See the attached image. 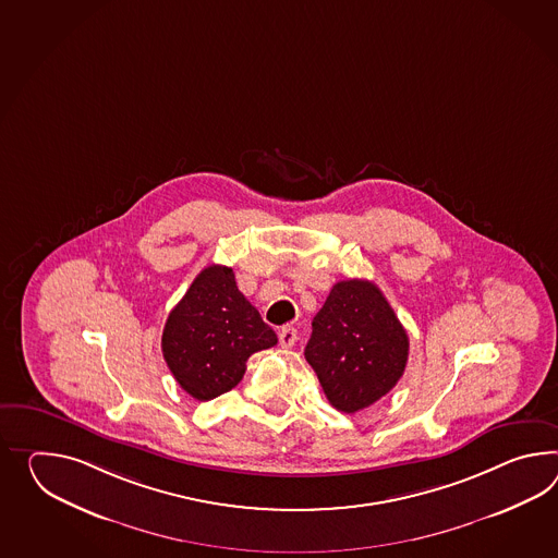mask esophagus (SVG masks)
<instances>
[{"label":"esophagus","mask_w":558,"mask_h":558,"mask_svg":"<svg viewBox=\"0 0 558 558\" xmlns=\"http://www.w3.org/2000/svg\"><path fill=\"white\" fill-rule=\"evenodd\" d=\"M278 340H280V347L282 349H290V347H294V342H296V328L282 327L280 328V332H278Z\"/></svg>","instance_id":"esophagus-1"}]
</instances>
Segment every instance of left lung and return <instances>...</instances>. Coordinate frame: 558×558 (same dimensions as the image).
<instances>
[{
    "label": "left lung",
    "instance_id": "8db88e82",
    "mask_svg": "<svg viewBox=\"0 0 558 558\" xmlns=\"http://www.w3.org/2000/svg\"><path fill=\"white\" fill-rule=\"evenodd\" d=\"M332 408L356 413L389 393L401 379L409 337L391 304L368 280L332 286L313 320L304 349Z\"/></svg>",
    "mask_w": 558,
    "mask_h": 558
}]
</instances>
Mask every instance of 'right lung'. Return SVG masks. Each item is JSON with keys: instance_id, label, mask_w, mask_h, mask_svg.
Wrapping results in <instances>:
<instances>
[{"instance_id": "add662e5", "label": "right lung", "mask_w": 558, "mask_h": 558, "mask_svg": "<svg viewBox=\"0 0 558 558\" xmlns=\"http://www.w3.org/2000/svg\"><path fill=\"white\" fill-rule=\"evenodd\" d=\"M278 342L258 311L235 286L228 266H207L165 323V363L183 391L209 401L231 391L245 361Z\"/></svg>"}]
</instances>
